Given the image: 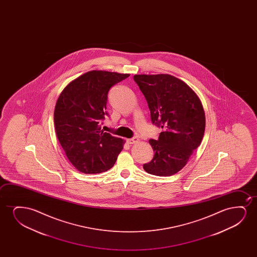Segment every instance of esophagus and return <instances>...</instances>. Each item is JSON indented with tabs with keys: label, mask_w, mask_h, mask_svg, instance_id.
I'll use <instances>...</instances> for the list:
<instances>
[{
	"label": "esophagus",
	"mask_w": 257,
	"mask_h": 257,
	"mask_svg": "<svg viewBox=\"0 0 257 257\" xmlns=\"http://www.w3.org/2000/svg\"><path fill=\"white\" fill-rule=\"evenodd\" d=\"M138 141L139 140H138L137 138H133V139H127L126 142L128 144L132 145L135 144L136 142H138Z\"/></svg>",
	"instance_id": "esophagus-1"
}]
</instances>
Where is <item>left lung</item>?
I'll list each match as a JSON object with an SVG mask.
<instances>
[{"instance_id": "8db88e82", "label": "left lung", "mask_w": 257, "mask_h": 257, "mask_svg": "<svg viewBox=\"0 0 257 257\" xmlns=\"http://www.w3.org/2000/svg\"><path fill=\"white\" fill-rule=\"evenodd\" d=\"M134 79L148 102L152 122L163 129L157 141L149 140L155 155L143 169L155 176H172L186 165L204 137L202 102L185 82L170 74H135Z\"/></svg>"}]
</instances>
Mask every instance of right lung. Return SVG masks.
Returning <instances> with one entry per match:
<instances>
[{
    "label": "right lung",
    "instance_id": "add662e5",
    "mask_svg": "<svg viewBox=\"0 0 257 257\" xmlns=\"http://www.w3.org/2000/svg\"><path fill=\"white\" fill-rule=\"evenodd\" d=\"M129 76L89 71L71 81L57 100V137L67 159L80 172H105L112 168L122 151L123 140L103 133L100 123L108 115L105 109L109 89Z\"/></svg>",
    "mask_w": 257,
    "mask_h": 257
}]
</instances>
